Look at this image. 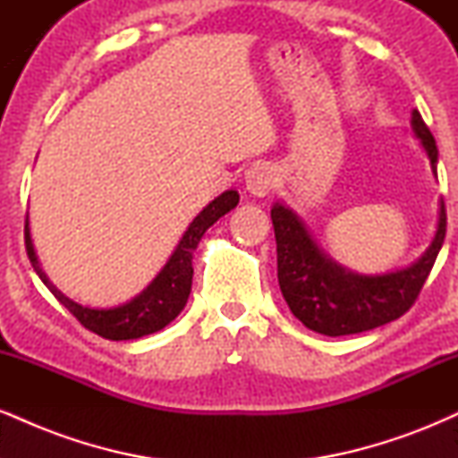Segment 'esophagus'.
<instances>
[{
  "label": "esophagus",
  "mask_w": 458,
  "mask_h": 458,
  "mask_svg": "<svg viewBox=\"0 0 458 458\" xmlns=\"http://www.w3.org/2000/svg\"><path fill=\"white\" fill-rule=\"evenodd\" d=\"M273 185H276V172L267 163H256L245 172V189L251 196L265 198Z\"/></svg>",
  "instance_id": "1"
}]
</instances>
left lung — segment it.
Instances as JSON below:
<instances>
[{
	"mask_svg": "<svg viewBox=\"0 0 458 458\" xmlns=\"http://www.w3.org/2000/svg\"><path fill=\"white\" fill-rule=\"evenodd\" d=\"M411 129L437 176V146L418 109L411 112ZM271 219L277 243V282L288 308L308 329L334 338L401 318L418 299L445 239V207L441 199L437 233L413 265L381 276H360L323 254L288 207L273 204Z\"/></svg>",
	"mask_w": 458,
	"mask_h": 458,
	"instance_id": "left-lung-1",
	"label": "left lung"
}]
</instances>
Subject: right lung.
<instances>
[{
    "instance_id": "1",
    "label": "right lung",
    "mask_w": 458,
    "mask_h": 458,
    "mask_svg": "<svg viewBox=\"0 0 458 458\" xmlns=\"http://www.w3.org/2000/svg\"><path fill=\"white\" fill-rule=\"evenodd\" d=\"M239 204V193L234 189H228L222 196H217L213 202H208L198 217L189 224L187 233L178 241L174 254L165 262V267L157 273L152 280L138 297L115 308H83L79 303L68 299L64 293H60L51 284L47 273L40 269V262L36 259L34 243L30 236V222L25 219V250H28L30 262L43 284L54 293L57 301L64 306L68 312L75 317L86 329L94 331L97 335L107 340H135L141 335L155 334L172 323L178 314L185 308L189 293H191V277H193V251L211 225L224 217L225 213L233 211Z\"/></svg>"
}]
</instances>
